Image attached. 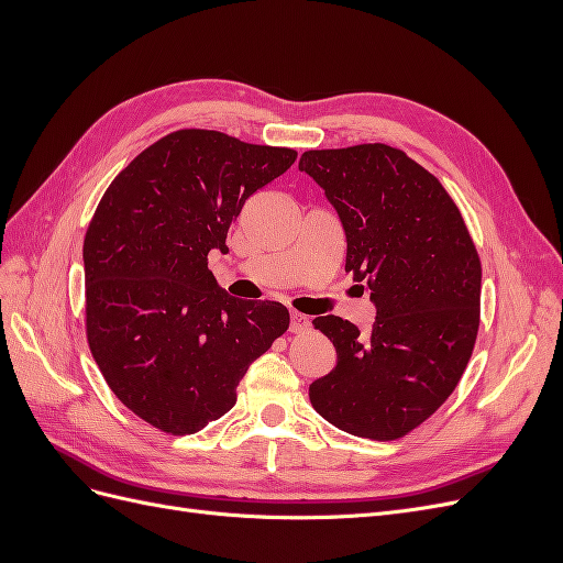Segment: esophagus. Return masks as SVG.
I'll use <instances>...</instances> for the list:
<instances>
[{
  "mask_svg": "<svg viewBox=\"0 0 563 563\" xmlns=\"http://www.w3.org/2000/svg\"><path fill=\"white\" fill-rule=\"evenodd\" d=\"M308 329H310V319L300 312H291V333H305Z\"/></svg>",
  "mask_w": 563,
  "mask_h": 563,
  "instance_id": "obj_1",
  "label": "esophagus"
}]
</instances>
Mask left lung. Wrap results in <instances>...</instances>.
I'll list each match as a JSON object with an SVG mask.
<instances>
[{
    "mask_svg": "<svg viewBox=\"0 0 563 563\" xmlns=\"http://www.w3.org/2000/svg\"><path fill=\"white\" fill-rule=\"evenodd\" d=\"M300 172L333 203L345 269L376 305L368 333L335 314L312 323L335 368L310 385L314 411L354 437L391 441L449 399L479 331L482 263L441 183L383 143L308 150Z\"/></svg>",
    "mask_w": 563,
    "mask_h": 563,
    "instance_id": "left-lung-1",
    "label": "left lung"
}]
</instances>
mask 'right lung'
I'll use <instances>...</instances> for the list:
<instances>
[{
    "mask_svg": "<svg viewBox=\"0 0 563 563\" xmlns=\"http://www.w3.org/2000/svg\"><path fill=\"white\" fill-rule=\"evenodd\" d=\"M296 157L180 129L100 199L84 236L89 347L114 397L152 428L195 434L225 416L251 362L288 329L282 302L228 296L209 251H228L246 199Z\"/></svg>",
    "mask_w": 563,
    "mask_h": 563,
    "instance_id": "1",
    "label": "right lung"
}]
</instances>
